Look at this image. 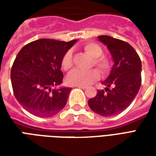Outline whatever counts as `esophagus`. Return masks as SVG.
Returning <instances> with one entry per match:
<instances>
[{"mask_svg":"<svg viewBox=\"0 0 156 156\" xmlns=\"http://www.w3.org/2000/svg\"><path fill=\"white\" fill-rule=\"evenodd\" d=\"M75 87H77V88H82V89H86L87 87H85V86H75Z\"/></svg>","mask_w":156,"mask_h":156,"instance_id":"34e87169","label":"esophagus"}]
</instances>
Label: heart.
<instances>
[{
	"label": "heart",
	"mask_w": 156,
	"mask_h": 156,
	"mask_svg": "<svg viewBox=\"0 0 156 156\" xmlns=\"http://www.w3.org/2000/svg\"><path fill=\"white\" fill-rule=\"evenodd\" d=\"M84 51L94 59V63L102 72L106 73L110 68V62L103 54L102 48L95 42H88L83 46ZM73 65V55L71 51H68L62 60V67L64 70H68ZM99 78V73L96 69L89 71H82L79 69H73L67 76V83L73 86H88L94 83Z\"/></svg>",
	"instance_id": "heart-1"
}]
</instances>
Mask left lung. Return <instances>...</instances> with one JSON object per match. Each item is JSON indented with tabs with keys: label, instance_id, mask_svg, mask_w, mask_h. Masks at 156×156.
<instances>
[{
	"label": "left lung",
	"instance_id": "obj_1",
	"mask_svg": "<svg viewBox=\"0 0 156 156\" xmlns=\"http://www.w3.org/2000/svg\"><path fill=\"white\" fill-rule=\"evenodd\" d=\"M98 41L107 46L114 65L108 77L102 83L105 90H98L88 100L93 111L105 117L114 116L130 105L141 85V61L128 42L109 37L98 36Z\"/></svg>",
	"mask_w": 156,
	"mask_h": 156
}]
</instances>
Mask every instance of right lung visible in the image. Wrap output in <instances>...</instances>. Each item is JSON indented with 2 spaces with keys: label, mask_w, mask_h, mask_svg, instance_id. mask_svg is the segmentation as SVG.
I'll return each mask as SVG.
<instances>
[{
  "label": "right lung",
  "mask_w": 156,
  "mask_h": 156,
  "mask_svg": "<svg viewBox=\"0 0 156 156\" xmlns=\"http://www.w3.org/2000/svg\"><path fill=\"white\" fill-rule=\"evenodd\" d=\"M76 41L38 39L18 52L11 71L12 88L16 100L30 114L51 117L65 107L72 88L60 86L62 60ZM56 86L59 88L52 90Z\"/></svg>",
  "instance_id": "right-lung-1"
}]
</instances>
